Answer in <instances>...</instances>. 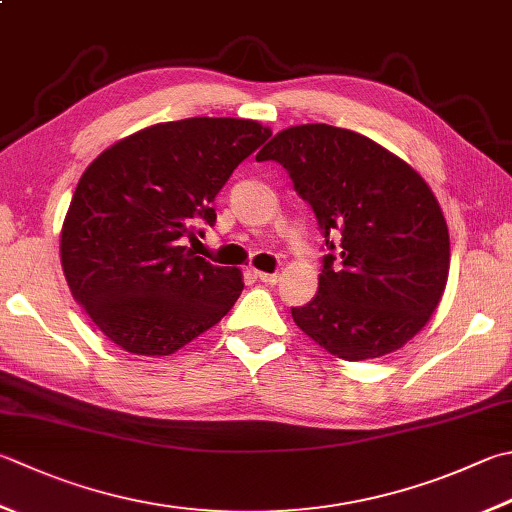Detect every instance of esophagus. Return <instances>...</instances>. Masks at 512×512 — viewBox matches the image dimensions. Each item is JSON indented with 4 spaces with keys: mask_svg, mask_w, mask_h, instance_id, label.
<instances>
[{
    "mask_svg": "<svg viewBox=\"0 0 512 512\" xmlns=\"http://www.w3.org/2000/svg\"><path fill=\"white\" fill-rule=\"evenodd\" d=\"M256 274V278L260 283H265V285H276L278 281H281V274H267V272H254Z\"/></svg>",
    "mask_w": 512,
    "mask_h": 512,
    "instance_id": "1",
    "label": "esophagus"
}]
</instances>
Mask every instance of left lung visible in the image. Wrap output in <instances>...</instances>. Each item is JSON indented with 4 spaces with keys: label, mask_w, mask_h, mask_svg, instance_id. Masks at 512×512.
<instances>
[{
    "label": "left lung",
    "mask_w": 512,
    "mask_h": 512,
    "mask_svg": "<svg viewBox=\"0 0 512 512\" xmlns=\"http://www.w3.org/2000/svg\"><path fill=\"white\" fill-rule=\"evenodd\" d=\"M256 160L287 169L330 252L316 296L292 307L294 323L343 361L385 356L419 334L450 269L448 225L426 180L381 144L330 124L276 133Z\"/></svg>",
    "instance_id": "obj_1"
}]
</instances>
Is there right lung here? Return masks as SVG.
Instances as JSON below:
<instances>
[{
	"label": "right lung",
	"mask_w": 512,
	"mask_h": 512,
	"mask_svg": "<svg viewBox=\"0 0 512 512\" xmlns=\"http://www.w3.org/2000/svg\"><path fill=\"white\" fill-rule=\"evenodd\" d=\"M269 136L256 120L160 122L86 167L60 256L73 298L106 339L131 354L169 356L234 307L240 269L207 263L182 240L216 223L211 202Z\"/></svg>",
	"instance_id": "add662e5"
}]
</instances>
